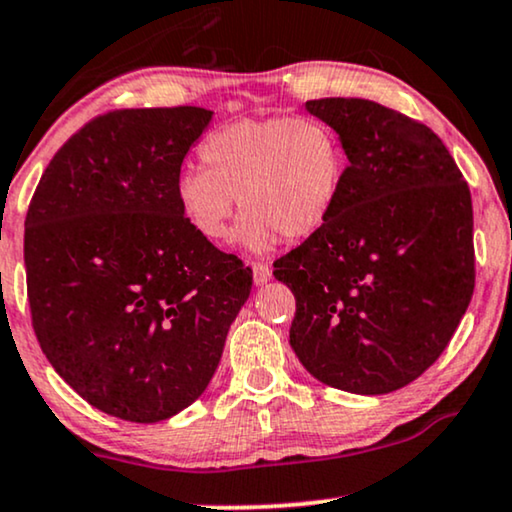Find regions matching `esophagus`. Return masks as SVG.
Wrapping results in <instances>:
<instances>
[{
  "label": "esophagus",
  "instance_id": "1",
  "mask_svg": "<svg viewBox=\"0 0 512 512\" xmlns=\"http://www.w3.org/2000/svg\"><path fill=\"white\" fill-rule=\"evenodd\" d=\"M252 278H255L257 286H264V283H267L269 278H271V267H269V264H264V262L252 264Z\"/></svg>",
  "mask_w": 512,
  "mask_h": 512
}]
</instances>
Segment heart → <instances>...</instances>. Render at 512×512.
Returning <instances> with one entry per match:
<instances>
[{
	"instance_id": "1",
	"label": "heart",
	"mask_w": 512,
	"mask_h": 512,
	"mask_svg": "<svg viewBox=\"0 0 512 512\" xmlns=\"http://www.w3.org/2000/svg\"><path fill=\"white\" fill-rule=\"evenodd\" d=\"M205 170H186L174 198L205 241H222L238 208V241L262 252L316 234L333 215L347 155L338 129L314 115L243 118L200 144Z\"/></svg>"
}]
</instances>
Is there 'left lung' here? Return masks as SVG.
<instances>
[{
  "instance_id": "1",
  "label": "left lung",
  "mask_w": 512,
  "mask_h": 512,
  "mask_svg": "<svg viewBox=\"0 0 512 512\" xmlns=\"http://www.w3.org/2000/svg\"><path fill=\"white\" fill-rule=\"evenodd\" d=\"M347 167L331 219L274 262L290 347L323 385L387 394L439 359L475 290L472 198L423 122L368 99H314Z\"/></svg>"
}]
</instances>
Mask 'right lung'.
<instances>
[{"label": "right lung", "instance_id": "obj_1", "mask_svg": "<svg viewBox=\"0 0 512 512\" xmlns=\"http://www.w3.org/2000/svg\"><path fill=\"white\" fill-rule=\"evenodd\" d=\"M212 111L103 113L58 148L25 215L37 342L84 401L158 423L217 371L252 269L181 215L174 184Z\"/></svg>", "mask_w": 512, "mask_h": 512}]
</instances>
